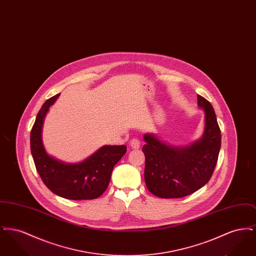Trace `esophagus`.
I'll return each mask as SVG.
<instances>
[{"instance_id": "esophagus-1", "label": "esophagus", "mask_w": 256, "mask_h": 256, "mask_svg": "<svg viewBox=\"0 0 256 256\" xmlns=\"http://www.w3.org/2000/svg\"><path fill=\"white\" fill-rule=\"evenodd\" d=\"M130 146L132 148H139L140 146V141L137 138H134L130 142Z\"/></svg>"}]
</instances>
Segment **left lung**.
Segmentation results:
<instances>
[{
    "label": "left lung",
    "instance_id": "left-lung-1",
    "mask_svg": "<svg viewBox=\"0 0 256 256\" xmlns=\"http://www.w3.org/2000/svg\"><path fill=\"white\" fill-rule=\"evenodd\" d=\"M198 106L204 111L202 136L190 145L176 146L146 134L144 178L148 190L163 198H178L204 186L217 164L220 130L215 111L204 98L198 95Z\"/></svg>",
    "mask_w": 256,
    "mask_h": 256
}]
</instances>
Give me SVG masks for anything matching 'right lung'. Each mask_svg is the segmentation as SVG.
I'll use <instances>...</instances> for the list:
<instances>
[{
	"instance_id": "right-lung-1",
	"label": "right lung",
	"mask_w": 256,
	"mask_h": 256,
	"mask_svg": "<svg viewBox=\"0 0 256 256\" xmlns=\"http://www.w3.org/2000/svg\"><path fill=\"white\" fill-rule=\"evenodd\" d=\"M60 94L47 100L37 114L30 132V150L43 182L56 195L68 200H94L110 184L114 166L126 152V146H102L80 163H67L50 156L42 141V128L50 106Z\"/></svg>"
}]
</instances>
